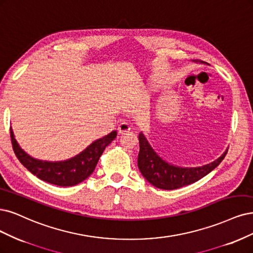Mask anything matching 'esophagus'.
<instances>
[{"instance_id":"obj_1","label":"esophagus","mask_w":253,"mask_h":253,"mask_svg":"<svg viewBox=\"0 0 253 253\" xmlns=\"http://www.w3.org/2000/svg\"><path fill=\"white\" fill-rule=\"evenodd\" d=\"M130 130V126L126 123H121L119 126H118V133L119 134H125V133H127Z\"/></svg>"}]
</instances>
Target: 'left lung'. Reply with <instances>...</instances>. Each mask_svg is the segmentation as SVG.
<instances>
[{"label": "left lung", "mask_w": 253, "mask_h": 253, "mask_svg": "<svg viewBox=\"0 0 253 253\" xmlns=\"http://www.w3.org/2000/svg\"><path fill=\"white\" fill-rule=\"evenodd\" d=\"M138 168L142 176L154 186L161 189H177L202 179L213 170L225 158L226 151L220 158L201 168H178L164 161L147 142L142 133L139 134Z\"/></svg>", "instance_id": "1"}]
</instances>
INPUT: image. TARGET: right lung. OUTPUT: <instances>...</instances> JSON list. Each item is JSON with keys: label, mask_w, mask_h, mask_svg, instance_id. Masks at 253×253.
I'll return each instance as SVG.
<instances>
[{"label": "right lung", "mask_w": 253, "mask_h": 253, "mask_svg": "<svg viewBox=\"0 0 253 253\" xmlns=\"http://www.w3.org/2000/svg\"><path fill=\"white\" fill-rule=\"evenodd\" d=\"M116 130L94 141L74 158L62 162L41 161L26 154L17 144L10 128L12 149L17 159L34 176L57 186H73L88 178L96 168L104 149L116 138Z\"/></svg>", "instance_id": "1"}]
</instances>
